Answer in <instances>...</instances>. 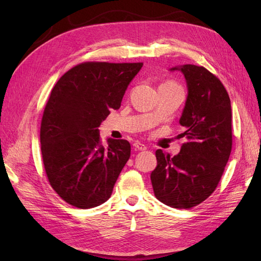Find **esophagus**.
Listing matches in <instances>:
<instances>
[{
  "mask_svg": "<svg viewBox=\"0 0 261 261\" xmlns=\"http://www.w3.org/2000/svg\"><path fill=\"white\" fill-rule=\"evenodd\" d=\"M134 148L136 149V150H146L147 149V147L143 145V143H141V142H135L134 143Z\"/></svg>",
  "mask_w": 261,
  "mask_h": 261,
  "instance_id": "esophagus-1",
  "label": "esophagus"
}]
</instances>
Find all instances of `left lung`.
<instances>
[{
    "instance_id": "left-lung-1",
    "label": "left lung",
    "mask_w": 261,
    "mask_h": 261,
    "mask_svg": "<svg viewBox=\"0 0 261 261\" xmlns=\"http://www.w3.org/2000/svg\"><path fill=\"white\" fill-rule=\"evenodd\" d=\"M187 86L179 119L186 143L174 157L156 151L150 175L154 195L175 208H191L205 201L218 186L232 148L231 102L222 83L202 66L181 65Z\"/></svg>"
}]
</instances>
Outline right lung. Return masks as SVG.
<instances>
[{"label": "right lung", "instance_id": "right-lung-1", "mask_svg": "<svg viewBox=\"0 0 261 261\" xmlns=\"http://www.w3.org/2000/svg\"><path fill=\"white\" fill-rule=\"evenodd\" d=\"M142 63H84L65 73L43 111L40 143L46 174L58 195L79 208L107 202L130 158L126 140L109 138L102 146L98 126L119 110Z\"/></svg>", "mask_w": 261, "mask_h": 261}]
</instances>
